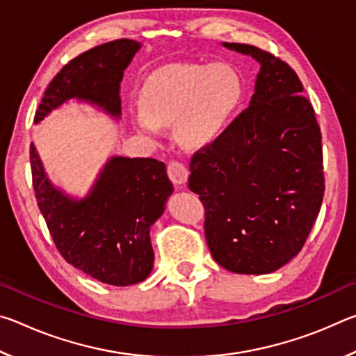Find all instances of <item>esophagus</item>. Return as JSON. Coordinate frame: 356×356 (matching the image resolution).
Wrapping results in <instances>:
<instances>
[{
	"label": "esophagus",
	"instance_id": "34e87169",
	"mask_svg": "<svg viewBox=\"0 0 356 356\" xmlns=\"http://www.w3.org/2000/svg\"><path fill=\"white\" fill-rule=\"evenodd\" d=\"M168 176H170L174 184L184 185L186 182V179H188V170H186V166L182 161L172 160L168 163Z\"/></svg>",
	"mask_w": 356,
	"mask_h": 356
}]
</instances>
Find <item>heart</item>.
Masks as SVG:
<instances>
[{"instance_id": "obj_1", "label": "heart", "mask_w": 356, "mask_h": 356, "mask_svg": "<svg viewBox=\"0 0 356 356\" xmlns=\"http://www.w3.org/2000/svg\"><path fill=\"white\" fill-rule=\"evenodd\" d=\"M242 97V83L222 64H182L155 75L143 92L136 124L149 135L176 124L186 146H204L225 127Z\"/></svg>"}]
</instances>
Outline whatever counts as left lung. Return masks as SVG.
Returning <instances> with one entry per match:
<instances>
[{"mask_svg": "<svg viewBox=\"0 0 356 356\" xmlns=\"http://www.w3.org/2000/svg\"><path fill=\"white\" fill-rule=\"evenodd\" d=\"M261 64L250 106L191 156L188 186L221 267L272 273L303 248L322 206V135L295 70L254 45L227 44Z\"/></svg>", "mask_w": 356, "mask_h": 356, "instance_id": "obj_1", "label": "left lung"}]
</instances>
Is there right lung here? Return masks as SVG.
Segmentation results:
<instances>
[{
  "label": "right lung",
  "mask_w": 356,
  "mask_h": 356,
  "mask_svg": "<svg viewBox=\"0 0 356 356\" xmlns=\"http://www.w3.org/2000/svg\"><path fill=\"white\" fill-rule=\"evenodd\" d=\"M140 47V42L119 39L72 59L47 86L34 122L70 99L119 118L120 81ZM29 160L39 210L65 261L105 284L146 280L154 267L150 226L172 193L163 161L111 156L89 195L74 200L51 185L33 143Z\"/></svg>",
  "instance_id": "add662e5"
}]
</instances>
